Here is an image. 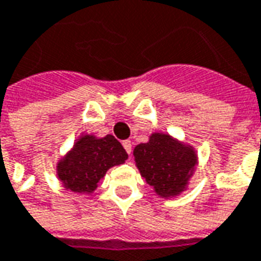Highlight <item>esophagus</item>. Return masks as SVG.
Wrapping results in <instances>:
<instances>
[{
    "label": "esophagus",
    "mask_w": 261,
    "mask_h": 261,
    "mask_svg": "<svg viewBox=\"0 0 261 261\" xmlns=\"http://www.w3.org/2000/svg\"><path fill=\"white\" fill-rule=\"evenodd\" d=\"M123 146H124L125 152H127L128 155H131V150H133V144H131V141L128 140L123 141Z\"/></svg>",
    "instance_id": "esophagus-1"
}]
</instances>
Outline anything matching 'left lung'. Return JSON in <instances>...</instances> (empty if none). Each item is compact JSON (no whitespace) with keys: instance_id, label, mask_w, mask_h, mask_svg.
Segmentation results:
<instances>
[{"instance_id":"obj_1","label":"left lung","mask_w":261,"mask_h":261,"mask_svg":"<svg viewBox=\"0 0 261 261\" xmlns=\"http://www.w3.org/2000/svg\"><path fill=\"white\" fill-rule=\"evenodd\" d=\"M134 156L141 175L162 196L184 190L196 163L194 150L165 134H152L149 142L136 146Z\"/></svg>"}]
</instances>
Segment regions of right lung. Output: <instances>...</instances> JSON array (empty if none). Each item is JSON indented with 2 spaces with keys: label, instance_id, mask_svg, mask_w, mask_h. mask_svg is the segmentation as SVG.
<instances>
[{
  "label": "right lung",
  "instance_id": "add662e5",
  "mask_svg": "<svg viewBox=\"0 0 261 261\" xmlns=\"http://www.w3.org/2000/svg\"><path fill=\"white\" fill-rule=\"evenodd\" d=\"M128 158L113 136L94 138L84 136L58 166L59 178L67 190L90 194L112 166L121 165Z\"/></svg>",
  "mask_w": 261,
  "mask_h": 261
}]
</instances>
